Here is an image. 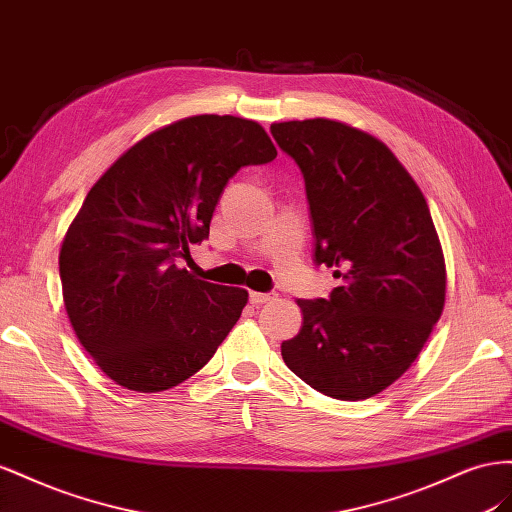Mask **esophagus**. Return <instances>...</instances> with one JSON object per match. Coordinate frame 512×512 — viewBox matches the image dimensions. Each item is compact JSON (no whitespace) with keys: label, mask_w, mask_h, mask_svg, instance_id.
Returning a JSON list of instances; mask_svg holds the SVG:
<instances>
[{"label":"esophagus","mask_w":512,"mask_h":512,"mask_svg":"<svg viewBox=\"0 0 512 512\" xmlns=\"http://www.w3.org/2000/svg\"><path fill=\"white\" fill-rule=\"evenodd\" d=\"M276 296H279V294H274V291H270V294H259V291H251L248 300H251V304H266V302L276 300Z\"/></svg>","instance_id":"obj_1"}]
</instances>
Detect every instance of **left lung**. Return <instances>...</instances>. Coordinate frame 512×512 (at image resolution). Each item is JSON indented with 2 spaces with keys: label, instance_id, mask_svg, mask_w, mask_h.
Wrapping results in <instances>:
<instances>
[{
  "label": "left lung",
  "instance_id": "1",
  "mask_svg": "<svg viewBox=\"0 0 512 512\" xmlns=\"http://www.w3.org/2000/svg\"><path fill=\"white\" fill-rule=\"evenodd\" d=\"M296 160L317 266L337 268L328 300H298L287 367L341 401L375 397L412 367L444 311L446 264L425 195L386 145L326 118L270 126Z\"/></svg>",
  "mask_w": 512,
  "mask_h": 512
}]
</instances>
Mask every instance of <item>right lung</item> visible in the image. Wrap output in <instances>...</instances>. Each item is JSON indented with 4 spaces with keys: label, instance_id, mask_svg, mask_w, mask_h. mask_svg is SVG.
Returning a JSON list of instances; mask_svg holds the SVG:
<instances>
[{
    "label": "right lung",
    "instance_id": "1",
    "mask_svg": "<svg viewBox=\"0 0 512 512\" xmlns=\"http://www.w3.org/2000/svg\"><path fill=\"white\" fill-rule=\"evenodd\" d=\"M274 158L257 122L193 115L137 141L90 188L62 242L60 279L79 343L115 384L178 386L236 326L248 291L201 281L178 259L210 236L229 178Z\"/></svg>",
    "mask_w": 512,
    "mask_h": 512
}]
</instances>
